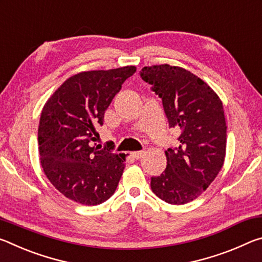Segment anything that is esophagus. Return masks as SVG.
Segmentation results:
<instances>
[{"label":"esophagus","instance_id":"1","mask_svg":"<svg viewBox=\"0 0 262 262\" xmlns=\"http://www.w3.org/2000/svg\"><path fill=\"white\" fill-rule=\"evenodd\" d=\"M143 154H144V151H133L130 154V156L135 159H140L142 156H143Z\"/></svg>","mask_w":262,"mask_h":262}]
</instances>
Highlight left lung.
Segmentation results:
<instances>
[{
  "label": "left lung",
  "instance_id": "left-lung-1",
  "mask_svg": "<svg viewBox=\"0 0 262 262\" xmlns=\"http://www.w3.org/2000/svg\"><path fill=\"white\" fill-rule=\"evenodd\" d=\"M143 81L161 97L172 128H179V147L165 151L167 165L151 178V189L163 201L185 205L200 196L223 167L227 123L216 92L181 67L156 64L142 68Z\"/></svg>",
  "mask_w": 262,
  "mask_h": 262
}]
</instances>
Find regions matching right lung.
I'll list each match as a JSON object with an SVG mask.
<instances>
[{"instance_id": "1", "label": "right lung", "mask_w": 262, "mask_h": 262, "mask_svg": "<svg viewBox=\"0 0 262 262\" xmlns=\"http://www.w3.org/2000/svg\"><path fill=\"white\" fill-rule=\"evenodd\" d=\"M135 66L82 72L61 84L41 111L39 157L52 185L69 200L96 206L112 196L125 168V158L110 149L91 147L105 111Z\"/></svg>"}]
</instances>
